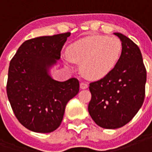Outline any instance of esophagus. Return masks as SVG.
<instances>
[{
    "mask_svg": "<svg viewBox=\"0 0 152 152\" xmlns=\"http://www.w3.org/2000/svg\"><path fill=\"white\" fill-rule=\"evenodd\" d=\"M80 89H86V88L88 87V84L86 83V82H80Z\"/></svg>",
    "mask_w": 152,
    "mask_h": 152,
    "instance_id": "esophagus-1",
    "label": "esophagus"
}]
</instances>
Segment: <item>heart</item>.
Here are the masks:
<instances>
[{"label":"heart","mask_w":152,"mask_h":152,"mask_svg":"<svg viewBox=\"0 0 152 152\" xmlns=\"http://www.w3.org/2000/svg\"><path fill=\"white\" fill-rule=\"evenodd\" d=\"M122 52V43L116 37L91 36L76 41L68 48L72 62L80 64L81 74L91 80L106 76L115 68Z\"/></svg>","instance_id":"obj_1"}]
</instances>
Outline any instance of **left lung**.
<instances>
[{"mask_svg": "<svg viewBox=\"0 0 152 152\" xmlns=\"http://www.w3.org/2000/svg\"><path fill=\"white\" fill-rule=\"evenodd\" d=\"M122 52L115 68L97 81L90 83V115L106 129L121 127L131 121L145 99L146 70L137 44L121 33Z\"/></svg>", "mask_w": 152, "mask_h": 152, "instance_id": "8db88e82", "label": "left lung"}]
</instances>
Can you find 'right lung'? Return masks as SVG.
Segmentation results:
<instances>
[{
	"mask_svg": "<svg viewBox=\"0 0 152 152\" xmlns=\"http://www.w3.org/2000/svg\"><path fill=\"white\" fill-rule=\"evenodd\" d=\"M71 33L32 38L11 59L7 93L19 122L30 131L49 133L60 126L67 102L79 92V80H53L48 69L61 58Z\"/></svg>",
	"mask_w": 152,
	"mask_h": 152,
	"instance_id": "1",
	"label": "right lung"
}]
</instances>
